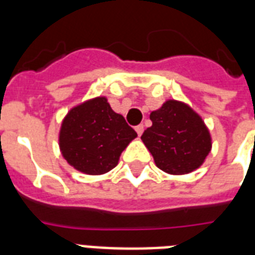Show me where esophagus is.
<instances>
[{"mask_svg":"<svg viewBox=\"0 0 255 255\" xmlns=\"http://www.w3.org/2000/svg\"><path fill=\"white\" fill-rule=\"evenodd\" d=\"M136 132H137V135L139 136H141V133H143V131H144V126L143 124H139V126H136Z\"/></svg>","mask_w":255,"mask_h":255,"instance_id":"obj_1","label":"esophagus"}]
</instances>
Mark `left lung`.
<instances>
[{
    "label": "left lung",
    "instance_id": "left-lung-1",
    "mask_svg": "<svg viewBox=\"0 0 255 255\" xmlns=\"http://www.w3.org/2000/svg\"><path fill=\"white\" fill-rule=\"evenodd\" d=\"M152 126L141 135L156 167L169 174H186L201 167L212 151L204 120L184 102L168 99L149 115Z\"/></svg>",
    "mask_w": 255,
    "mask_h": 255
}]
</instances>
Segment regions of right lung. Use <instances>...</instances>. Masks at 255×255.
Masks as SVG:
<instances>
[{"label":"right lung","instance_id":"1","mask_svg":"<svg viewBox=\"0 0 255 255\" xmlns=\"http://www.w3.org/2000/svg\"><path fill=\"white\" fill-rule=\"evenodd\" d=\"M137 133L111 108L106 96L74 106L59 129L63 159L82 173L104 174L118 165L122 152Z\"/></svg>","mask_w":255,"mask_h":255}]
</instances>
